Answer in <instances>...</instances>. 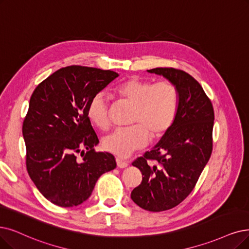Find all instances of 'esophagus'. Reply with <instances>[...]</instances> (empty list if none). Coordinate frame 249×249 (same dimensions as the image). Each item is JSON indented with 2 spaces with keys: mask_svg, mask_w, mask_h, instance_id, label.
Returning <instances> with one entry per match:
<instances>
[{
  "mask_svg": "<svg viewBox=\"0 0 249 249\" xmlns=\"http://www.w3.org/2000/svg\"><path fill=\"white\" fill-rule=\"evenodd\" d=\"M116 164H117V167L119 168H124L127 166V163L119 158H116Z\"/></svg>",
  "mask_w": 249,
  "mask_h": 249,
  "instance_id": "1",
  "label": "esophagus"
}]
</instances>
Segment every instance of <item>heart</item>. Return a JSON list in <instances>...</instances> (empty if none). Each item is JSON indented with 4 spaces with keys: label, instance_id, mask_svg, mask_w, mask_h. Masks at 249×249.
<instances>
[{
    "label": "heart",
    "instance_id": "obj_1",
    "mask_svg": "<svg viewBox=\"0 0 249 249\" xmlns=\"http://www.w3.org/2000/svg\"><path fill=\"white\" fill-rule=\"evenodd\" d=\"M114 94L134 105L130 124L103 139L105 150L119 157H125L144 148L149 137L161 138L173 126L178 107L177 88L170 82L154 83L150 79L132 76L114 88ZM87 114L101 130L110 126L109 103L102 93L95 94L89 101Z\"/></svg>",
    "mask_w": 249,
    "mask_h": 249
}]
</instances>
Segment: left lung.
<instances>
[{
	"instance_id": "8db88e82",
	"label": "left lung",
	"mask_w": 249,
	"mask_h": 249,
	"mask_svg": "<svg viewBox=\"0 0 249 249\" xmlns=\"http://www.w3.org/2000/svg\"><path fill=\"white\" fill-rule=\"evenodd\" d=\"M162 75L178 90V107L173 126L151 151L133 165L141 171V184L133 201L149 212L180 204L192 192L213 151V107L202 87L189 73L172 67L148 71Z\"/></svg>"
}]
</instances>
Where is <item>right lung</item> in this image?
Segmentation results:
<instances>
[{
  "label": "right lung",
  "instance_id": "1",
  "mask_svg": "<svg viewBox=\"0 0 249 249\" xmlns=\"http://www.w3.org/2000/svg\"><path fill=\"white\" fill-rule=\"evenodd\" d=\"M117 76L111 71L67 66L47 77L31 97L22 125L27 173L38 191L58 206L86 201L100 176L116 166L112 154L95 151L99 139L87 107Z\"/></svg>",
  "mask_w": 249,
  "mask_h": 249
}]
</instances>
